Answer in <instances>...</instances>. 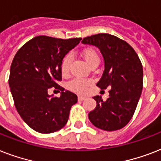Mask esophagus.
Returning a JSON list of instances; mask_svg holds the SVG:
<instances>
[{"mask_svg": "<svg viewBox=\"0 0 161 161\" xmlns=\"http://www.w3.org/2000/svg\"><path fill=\"white\" fill-rule=\"evenodd\" d=\"M78 98L79 101H83V100H85V99H87V98H86V97H84V96H82V95H78Z\"/></svg>", "mask_w": 161, "mask_h": 161, "instance_id": "1", "label": "esophagus"}]
</instances>
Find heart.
Listing matches in <instances>:
<instances>
[{
  "label": "heart",
  "mask_w": 161,
  "mask_h": 161,
  "mask_svg": "<svg viewBox=\"0 0 161 161\" xmlns=\"http://www.w3.org/2000/svg\"><path fill=\"white\" fill-rule=\"evenodd\" d=\"M83 58L85 59L88 65L92 67L94 64H97L99 63V57L98 54L97 53V52L94 49L92 48H87L85 50H83L82 53ZM73 57L70 53L67 54V55L63 58V61H62V64H61V70L63 74H65L69 70V66L72 62ZM89 82L87 80H83V79H74L69 83L70 88L72 90L78 92V93H85L86 91L88 90V87L89 85Z\"/></svg>",
  "instance_id": "heart-1"
}]
</instances>
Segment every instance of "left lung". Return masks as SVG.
<instances>
[{
	"label": "left lung",
	"instance_id": "obj_1",
	"mask_svg": "<svg viewBox=\"0 0 161 161\" xmlns=\"http://www.w3.org/2000/svg\"><path fill=\"white\" fill-rule=\"evenodd\" d=\"M83 44L97 47L104 60V71L97 83L101 89L109 88V96L93 98L97 106L88 114L95 127L106 131L122 129L134 115L143 88V67L137 53L126 42L110 34L87 36Z\"/></svg>",
	"mask_w": 161,
	"mask_h": 161
}]
</instances>
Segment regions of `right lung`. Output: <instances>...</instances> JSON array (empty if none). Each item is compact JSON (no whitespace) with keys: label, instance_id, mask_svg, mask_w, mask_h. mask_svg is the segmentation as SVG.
Returning <instances> with one entry per match:
<instances>
[{"label":"right lung","instance_id":"right-lung-1","mask_svg":"<svg viewBox=\"0 0 161 161\" xmlns=\"http://www.w3.org/2000/svg\"><path fill=\"white\" fill-rule=\"evenodd\" d=\"M82 38L59 39L38 36L19 49L10 69L9 86L17 112L24 122L36 132L50 134L68 122L71 107L78 97L57 83L62 80V61ZM54 86L59 98L48 96Z\"/></svg>","mask_w":161,"mask_h":161}]
</instances>
